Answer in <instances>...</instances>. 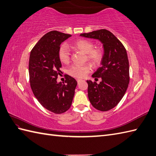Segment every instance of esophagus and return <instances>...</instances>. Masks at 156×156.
Returning <instances> with one entry per match:
<instances>
[{
  "instance_id": "1",
  "label": "esophagus",
  "mask_w": 156,
  "mask_h": 156,
  "mask_svg": "<svg viewBox=\"0 0 156 156\" xmlns=\"http://www.w3.org/2000/svg\"><path fill=\"white\" fill-rule=\"evenodd\" d=\"M77 80V82H78V84H79V82H80L81 81H82V80L81 79H77L76 80Z\"/></svg>"
}]
</instances>
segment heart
I'll use <instances>...</instances> for the list:
<instances>
[{"mask_svg":"<svg viewBox=\"0 0 156 156\" xmlns=\"http://www.w3.org/2000/svg\"><path fill=\"white\" fill-rule=\"evenodd\" d=\"M72 48L86 54L87 60L94 65H98L102 59V52L99 48H94L93 42L86 39H80L70 45ZM58 57L63 64L69 63L70 54L67 46H62L58 51ZM91 71V66L88 64L74 65L68 69V74L75 78H84Z\"/></svg>","mask_w":156,"mask_h":156,"instance_id":"1","label":"heart"}]
</instances>
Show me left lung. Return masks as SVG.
Instances as JSON below:
<instances>
[{"instance_id":"1","label":"left lung","mask_w":156,"mask_h":156,"mask_svg":"<svg viewBox=\"0 0 156 156\" xmlns=\"http://www.w3.org/2000/svg\"><path fill=\"white\" fill-rule=\"evenodd\" d=\"M83 37L98 40L103 44L104 56L101 67L92 74L100 84L87 80L90 103L100 111H108L120 102L127 90L129 82V61L122 42L106 29L81 34Z\"/></svg>"}]
</instances>
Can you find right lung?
I'll use <instances>...</instances> for the list:
<instances>
[{
    "label": "right lung",
    "instance_id": "obj_1",
    "mask_svg": "<svg viewBox=\"0 0 156 156\" xmlns=\"http://www.w3.org/2000/svg\"><path fill=\"white\" fill-rule=\"evenodd\" d=\"M70 37L56 30L48 32L34 46L29 58L32 92L43 107L54 114H62L69 109L77 86L76 80L69 75L66 76L65 83L56 81L62 73L60 46Z\"/></svg>",
    "mask_w": 156,
    "mask_h": 156
}]
</instances>
